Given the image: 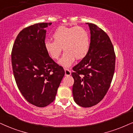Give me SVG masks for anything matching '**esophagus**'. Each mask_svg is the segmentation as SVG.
<instances>
[{
  "label": "esophagus",
  "mask_w": 133,
  "mask_h": 133,
  "mask_svg": "<svg viewBox=\"0 0 133 133\" xmlns=\"http://www.w3.org/2000/svg\"><path fill=\"white\" fill-rule=\"evenodd\" d=\"M64 70H65V76H69V75H71V72H70V70L69 69L65 68Z\"/></svg>",
  "instance_id": "1"
}]
</instances>
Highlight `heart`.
<instances>
[{
  "mask_svg": "<svg viewBox=\"0 0 133 133\" xmlns=\"http://www.w3.org/2000/svg\"><path fill=\"white\" fill-rule=\"evenodd\" d=\"M52 38L54 41H45V51L53 59H58L63 48L65 52L58 63L65 68L69 67L75 58L83 59L90 50V34L82 27L59 26L52 34Z\"/></svg>",
  "mask_w": 133,
  "mask_h": 133,
  "instance_id": "1",
  "label": "heart"
}]
</instances>
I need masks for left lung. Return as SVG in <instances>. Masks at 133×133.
Here are the masks:
<instances>
[{
	"label": "left lung",
	"instance_id": "left-lung-1",
	"mask_svg": "<svg viewBox=\"0 0 133 133\" xmlns=\"http://www.w3.org/2000/svg\"><path fill=\"white\" fill-rule=\"evenodd\" d=\"M88 53L73 68L72 76L74 101L80 106L90 107L99 103L107 93L115 70V55L108 35L92 23Z\"/></svg>",
	"mask_w": 133,
	"mask_h": 133
}]
</instances>
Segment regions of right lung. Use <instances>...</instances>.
<instances>
[{
    "label": "right lung",
    "mask_w": 133,
    "mask_h": 133,
    "mask_svg": "<svg viewBox=\"0 0 133 133\" xmlns=\"http://www.w3.org/2000/svg\"><path fill=\"white\" fill-rule=\"evenodd\" d=\"M51 23H37L24 28L13 44L11 64L16 85L29 103L43 107L55 100L65 74L47 54L45 28Z\"/></svg>",
    "instance_id": "add662e5"
}]
</instances>
